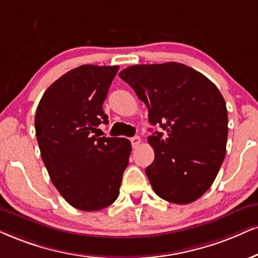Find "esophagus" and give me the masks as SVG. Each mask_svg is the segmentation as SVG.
<instances>
[{"instance_id":"34e87169","label":"esophagus","mask_w":258,"mask_h":258,"mask_svg":"<svg viewBox=\"0 0 258 258\" xmlns=\"http://www.w3.org/2000/svg\"><path fill=\"white\" fill-rule=\"evenodd\" d=\"M130 141H132L133 148H138L140 144H141V139H140V136H134V138L130 139Z\"/></svg>"}]
</instances>
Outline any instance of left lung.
Instances as JSON below:
<instances>
[{
    "instance_id": "8db88e82",
    "label": "left lung",
    "mask_w": 258,
    "mask_h": 258,
    "mask_svg": "<svg viewBox=\"0 0 258 258\" xmlns=\"http://www.w3.org/2000/svg\"><path fill=\"white\" fill-rule=\"evenodd\" d=\"M160 125L148 144L154 161L146 168L151 185L176 205L196 201L220 170L228 134L226 103L217 86L185 64H136L119 73Z\"/></svg>"
}]
</instances>
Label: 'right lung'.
I'll return each mask as SVG.
<instances>
[{"label": "right lung", "mask_w": 258, "mask_h": 258, "mask_svg": "<svg viewBox=\"0 0 258 258\" xmlns=\"http://www.w3.org/2000/svg\"><path fill=\"white\" fill-rule=\"evenodd\" d=\"M118 69H72L47 88L37 107L34 128L43 163L59 194L80 211L112 205L129 163V140L93 135L107 123L103 103Z\"/></svg>", "instance_id": "1"}]
</instances>
